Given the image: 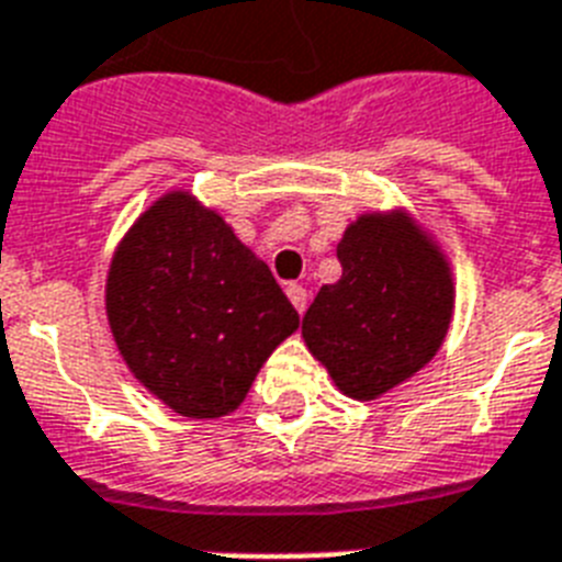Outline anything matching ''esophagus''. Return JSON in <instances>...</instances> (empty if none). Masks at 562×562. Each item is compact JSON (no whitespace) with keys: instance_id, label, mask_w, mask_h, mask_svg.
<instances>
[{"instance_id":"obj_1","label":"esophagus","mask_w":562,"mask_h":562,"mask_svg":"<svg viewBox=\"0 0 562 562\" xmlns=\"http://www.w3.org/2000/svg\"><path fill=\"white\" fill-rule=\"evenodd\" d=\"M285 294H289L291 305H294L296 312L303 314V312H305V300H308V294H305L303 285H296V282H291L289 289H285Z\"/></svg>"}]
</instances>
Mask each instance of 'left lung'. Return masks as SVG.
<instances>
[{
  "instance_id": "1",
  "label": "left lung",
  "mask_w": 562,
  "mask_h": 562,
  "mask_svg": "<svg viewBox=\"0 0 562 562\" xmlns=\"http://www.w3.org/2000/svg\"><path fill=\"white\" fill-rule=\"evenodd\" d=\"M337 259L344 273L308 305L303 340L337 390L372 401L441 349L453 321V273L404 210L358 216L337 241Z\"/></svg>"
}]
</instances>
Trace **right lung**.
I'll return each instance as SVG.
<instances>
[{
    "mask_svg": "<svg viewBox=\"0 0 562 562\" xmlns=\"http://www.w3.org/2000/svg\"><path fill=\"white\" fill-rule=\"evenodd\" d=\"M106 317L132 375L187 418L234 413L300 326L266 262L184 190L161 195L121 239Z\"/></svg>",
    "mask_w": 562,
    "mask_h": 562,
    "instance_id": "right-lung-1",
    "label": "right lung"
}]
</instances>
